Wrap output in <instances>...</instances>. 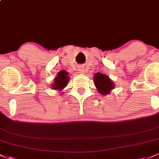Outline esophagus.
Segmentation results:
<instances>
[{
  "instance_id": "34e87169",
  "label": "esophagus",
  "mask_w": 159,
  "mask_h": 159,
  "mask_svg": "<svg viewBox=\"0 0 159 159\" xmlns=\"http://www.w3.org/2000/svg\"><path fill=\"white\" fill-rule=\"evenodd\" d=\"M79 71H80V73H84V69H80Z\"/></svg>"
}]
</instances>
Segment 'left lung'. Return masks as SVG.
Listing matches in <instances>:
<instances>
[{"mask_svg":"<svg viewBox=\"0 0 159 159\" xmlns=\"http://www.w3.org/2000/svg\"><path fill=\"white\" fill-rule=\"evenodd\" d=\"M94 82L100 94L107 95L110 93L111 90L114 87V84L111 81L108 76L100 74L99 72L95 75Z\"/></svg>","mask_w":159,"mask_h":159,"instance_id":"1","label":"left lung"}]
</instances>
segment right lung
<instances>
[{"label":"right lung","instance_id":"right-lung-1","mask_svg":"<svg viewBox=\"0 0 159 159\" xmlns=\"http://www.w3.org/2000/svg\"><path fill=\"white\" fill-rule=\"evenodd\" d=\"M68 73L66 71H61L57 74V76L54 79V83L52 84V88L54 90H61L62 89L66 87L69 80Z\"/></svg>","mask_w":159,"mask_h":159}]
</instances>
